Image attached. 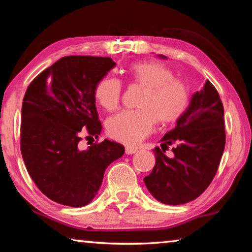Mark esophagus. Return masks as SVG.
Wrapping results in <instances>:
<instances>
[{"label": "esophagus", "mask_w": 252, "mask_h": 252, "mask_svg": "<svg viewBox=\"0 0 252 252\" xmlns=\"http://www.w3.org/2000/svg\"><path fill=\"white\" fill-rule=\"evenodd\" d=\"M136 151V149L135 148H132V147H126V155H133V153H135Z\"/></svg>", "instance_id": "obj_1"}]
</instances>
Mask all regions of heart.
<instances>
[{
  "instance_id": "b5f03b06",
  "label": "heart",
  "mask_w": 252,
  "mask_h": 252,
  "mask_svg": "<svg viewBox=\"0 0 252 252\" xmlns=\"http://www.w3.org/2000/svg\"><path fill=\"white\" fill-rule=\"evenodd\" d=\"M129 79L144 88L138 102L140 109L122 111L110 118L106 130L112 139L134 146L151 133L157 120L161 123L178 120L188 108L190 93L183 81L173 78L169 67L156 61L134 63L129 69ZM94 96L106 111L117 110L121 102L122 83L105 76L96 84Z\"/></svg>"
}]
</instances>
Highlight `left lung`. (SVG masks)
Returning <instances> with one entry per match:
<instances>
[{
  "label": "left lung",
  "mask_w": 252,
  "mask_h": 252,
  "mask_svg": "<svg viewBox=\"0 0 252 252\" xmlns=\"http://www.w3.org/2000/svg\"><path fill=\"white\" fill-rule=\"evenodd\" d=\"M224 144L223 105L207 80L191 97L177 126L161 139V149H153L156 164L143 179L148 190L158 201L173 206L197 199L215 178ZM170 145L174 156L168 158L164 152Z\"/></svg>",
  "instance_id": "left-lung-1"
}]
</instances>
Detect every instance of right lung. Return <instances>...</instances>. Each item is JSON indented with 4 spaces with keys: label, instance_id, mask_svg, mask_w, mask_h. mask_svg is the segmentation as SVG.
I'll list each match as a JSON object with an SVG mask.
<instances>
[{
    "label": "right lung",
    "instance_id": "1",
    "mask_svg": "<svg viewBox=\"0 0 252 252\" xmlns=\"http://www.w3.org/2000/svg\"><path fill=\"white\" fill-rule=\"evenodd\" d=\"M114 66L111 58H61L25 92L21 153L41 192L60 204L79 208L91 202L105 169L125 153L122 144L106 139L87 149L80 143L83 134L97 139L101 133L94 90Z\"/></svg>",
    "mask_w": 252,
    "mask_h": 252
}]
</instances>
